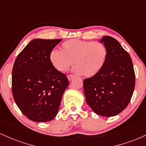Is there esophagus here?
<instances>
[{
	"label": "esophagus",
	"instance_id": "obj_1",
	"mask_svg": "<svg viewBox=\"0 0 146 146\" xmlns=\"http://www.w3.org/2000/svg\"><path fill=\"white\" fill-rule=\"evenodd\" d=\"M73 78H74V75H68V80H69V81H71V80L73 79Z\"/></svg>",
	"mask_w": 146,
	"mask_h": 146
}]
</instances>
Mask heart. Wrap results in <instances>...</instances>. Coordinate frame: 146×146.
<instances>
[{
  "instance_id": "b5f03b06",
  "label": "heart",
  "mask_w": 146,
  "mask_h": 146,
  "mask_svg": "<svg viewBox=\"0 0 146 146\" xmlns=\"http://www.w3.org/2000/svg\"><path fill=\"white\" fill-rule=\"evenodd\" d=\"M106 56V48L102 43L73 39L62 44V51H52L50 60L54 68L61 72L68 70L74 61L75 72L92 77L101 71Z\"/></svg>"
}]
</instances>
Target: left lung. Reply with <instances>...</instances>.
I'll list each match as a JSON object with an SVG mask.
<instances>
[{
	"mask_svg": "<svg viewBox=\"0 0 146 146\" xmlns=\"http://www.w3.org/2000/svg\"><path fill=\"white\" fill-rule=\"evenodd\" d=\"M107 56L98 74L84 80V91L88 105L95 113L113 117L123 111L131 100L135 74L130 55L118 41L105 36Z\"/></svg>",
	"mask_w": 146,
	"mask_h": 146,
	"instance_id": "8db88e82",
	"label": "left lung"
}]
</instances>
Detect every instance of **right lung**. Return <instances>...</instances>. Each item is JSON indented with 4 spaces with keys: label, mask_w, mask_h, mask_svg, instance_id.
Segmentation results:
<instances>
[{
    "label": "right lung",
    "mask_w": 146,
    "mask_h": 146,
    "mask_svg": "<svg viewBox=\"0 0 146 146\" xmlns=\"http://www.w3.org/2000/svg\"><path fill=\"white\" fill-rule=\"evenodd\" d=\"M61 39H34L18 54L12 70L11 90L21 111L33 121L56 116L64 90L66 75L52 65L50 54Z\"/></svg>",
    "instance_id": "right-lung-1"
}]
</instances>
